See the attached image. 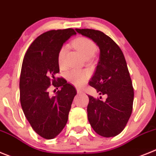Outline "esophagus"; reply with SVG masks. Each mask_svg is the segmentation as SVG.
Returning a JSON list of instances; mask_svg holds the SVG:
<instances>
[{
  "label": "esophagus",
  "mask_w": 156,
  "mask_h": 156,
  "mask_svg": "<svg viewBox=\"0 0 156 156\" xmlns=\"http://www.w3.org/2000/svg\"><path fill=\"white\" fill-rule=\"evenodd\" d=\"M77 93L81 94V93H82V91H81V89H79V88H77Z\"/></svg>",
  "instance_id": "34e87169"
}]
</instances>
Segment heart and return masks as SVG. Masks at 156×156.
I'll list each match as a JSON object with an SVG mask.
<instances>
[{
  "mask_svg": "<svg viewBox=\"0 0 156 156\" xmlns=\"http://www.w3.org/2000/svg\"><path fill=\"white\" fill-rule=\"evenodd\" d=\"M72 45L85 59H90L91 57H93L98 50L95 43L86 37L78 38L73 41ZM67 50H68V47L63 46L59 50L57 54V61L59 66L61 68L64 65V57ZM66 78L72 85L77 87H81L85 85L88 80V74L85 71L71 70L66 74Z\"/></svg>",
  "mask_w": 156,
  "mask_h": 156,
  "instance_id": "1",
  "label": "heart"
}]
</instances>
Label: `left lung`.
I'll return each mask as SVG.
<instances>
[{
	"label": "left lung",
	"mask_w": 156,
	"mask_h": 156,
	"mask_svg": "<svg viewBox=\"0 0 156 156\" xmlns=\"http://www.w3.org/2000/svg\"><path fill=\"white\" fill-rule=\"evenodd\" d=\"M75 30L99 47V60L89 85L99 95L107 96L102 101L88 95V121L98 134L114 137L124 129L133 109L134 88L125 58L118 45L102 32L88 29Z\"/></svg>",
	"instance_id": "obj_1"
}]
</instances>
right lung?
<instances>
[{"label":"right lung","mask_w":156,"mask_h":156,"mask_svg":"<svg viewBox=\"0 0 156 156\" xmlns=\"http://www.w3.org/2000/svg\"><path fill=\"white\" fill-rule=\"evenodd\" d=\"M76 34L72 29L48 31L38 36L24 57L19 88L24 114L33 130L46 139L57 137L68 122V113L76 89L64 78H57L60 71L57 54L63 44ZM51 83L61 87L50 97Z\"/></svg>","instance_id":"add662e5"}]
</instances>
